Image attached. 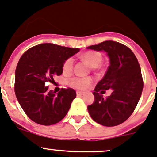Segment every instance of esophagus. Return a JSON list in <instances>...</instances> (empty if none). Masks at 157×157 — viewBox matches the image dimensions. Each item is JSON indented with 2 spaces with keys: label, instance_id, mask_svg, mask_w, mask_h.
Masks as SVG:
<instances>
[{
  "label": "esophagus",
  "instance_id": "34e87169",
  "mask_svg": "<svg viewBox=\"0 0 157 157\" xmlns=\"http://www.w3.org/2000/svg\"><path fill=\"white\" fill-rule=\"evenodd\" d=\"M84 94V92H83V91H77V96H81L83 95V94Z\"/></svg>",
  "mask_w": 157,
  "mask_h": 157
}]
</instances>
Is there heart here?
Masks as SVG:
<instances>
[{
  "mask_svg": "<svg viewBox=\"0 0 157 157\" xmlns=\"http://www.w3.org/2000/svg\"><path fill=\"white\" fill-rule=\"evenodd\" d=\"M81 59L87 63L92 68H96L101 64L102 61V57L99 52L89 51L85 52L81 56ZM74 59L73 58H69L64 62L63 66V73L69 74L72 72L73 68ZM91 80L90 77H73L68 80V83L73 87L78 89H85L91 84Z\"/></svg>",
  "mask_w": 157,
  "mask_h": 157,
  "instance_id": "heart-1",
  "label": "heart"
}]
</instances>
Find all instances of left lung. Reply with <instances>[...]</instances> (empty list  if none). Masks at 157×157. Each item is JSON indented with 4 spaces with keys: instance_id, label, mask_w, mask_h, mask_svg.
<instances>
[{
    "instance_id": "8db88e82",
    "label": "left lung",
    "mask_w": 157,
    "mask_h": 157,
    "mask_svg": "<svg viewBox=\"0 0 157 157\" xmlns=\"http://www.w3.org/2000/svg\"><path fill=\"white\" fill-rule=\"evenodd\" d=\"M87 49L105 52L109 66L94 90V101L87 106L91 117L98 124L113 127L128 120L140 99L143 89L142 72L132 51L119 42L106 40ZM109 89L112 93L105 99L102 94Z\"/></svg>"
}]
</instances>
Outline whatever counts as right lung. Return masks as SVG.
<instances>
[{
  "mask_svg": "<svg viewBox=\"0 0 157 157\" xmlns=\"http://www.w3.org/2000/svg\"><path fill=\"white\" fill-rule=\"evenodd\" d=\"M80 51L54 44H40L26 51L15 70V92L29 119L40 125H52L66 117L77 93L73 89L48 91V81L63 73L64 62Z\"/></svg>",
  "mask_w": 157,
  "mask_h": 157,
  "instance_id": "1",
  "label": "right lung"
}]
</instances>
